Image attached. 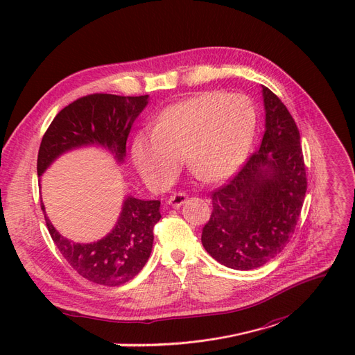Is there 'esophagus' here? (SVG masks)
Returning a JSON list of instances; mask_svg holds the SVG:
<instances>
[{
  "instance_id": "esophagus-1",
  "label": "esophagus",
  "mask_w": 355,
  "mask_h": 355,
  "mask_svg": "<svg viewBox=\"0 0 355 355\" xmlns=\"http://www.w3.org/2000/svg\"><path fill=\"white\" fill-rule=\"evenodd\" d=\"M187 199H189V196L186 193L180 191V193H175V194L171 196V198L168 199V205L174 206V207H180L182 203H186Z\"/></svg>"
}]
</instances>
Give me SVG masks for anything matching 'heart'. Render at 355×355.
I'll use <instances>...</instances> for the list:
<instances>
[{"mask_svg":"<svg viewBox=\"0 0 355 355\" xmlns=\"http://www.w3.org/2000/svg\"><path fill=\"white\" fill-rule=\"evenodd\" d=\"M256 112L250 99L225 92L181 101L166 108L156 130L135 139L133 156L143 178L162 186L187 155V164L203 181L215 182L234 175L252 148Z\"/></svg>","mask_w":355,"mask_h":355,"instance_id":"1","label":"heart"}]
</instances>
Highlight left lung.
<instances>
[{"mask_svg": "<svg viewBox=\"0 0 355 355\" xmlns=\"http://www.w3.org/2000/svg\"><path fill=\"white\" fill-rule=\"evenodd\" d=\"M266 130L260 148L211 193L202 232L206 252L237 270L266 265L290 243L307 191L300 131L282 101L263 86Z\"/></svg>", "mask_w": 355, "mask_h": 355, "instance_id": "obj_1", "label": "left lung"}]
</instances>
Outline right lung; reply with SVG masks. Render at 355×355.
<instances>
[{"instance_id":"add662e5","label":"right lung","mask_w":355,"mask_h":355,"mask_svg":"<svg viewBox=\"0 0 355 355\" xmlns=\"http://www.w3.org/2000/svg\"><path fill=\"white\" fill-rule=\"evenodd\" d=\"M146 103L148 95L92 94L76 99L46 128L37 153V175L57 156L83 144H101L123 161L130 130ZM159 207V200L128 198L115 228L92 244L64 239L46 215L45 222L52 241L78 275L99 285L118 286L133 279L146 265L153 245V227L161 219ZM41 209L45 214L42 203Z\"/></svg>"}]
</instances>
